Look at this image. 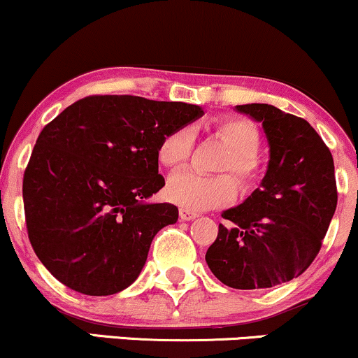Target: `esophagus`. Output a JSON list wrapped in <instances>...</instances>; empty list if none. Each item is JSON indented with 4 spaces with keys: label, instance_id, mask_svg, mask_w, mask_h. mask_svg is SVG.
Here are the masks:
<instances>
[{
    "label": "esophagus",
    "instance_id": "34e87169",
    "mask_svg": "<svg viewBox=\"0 0 358 358\" xmlns=\"http://www.w3.org/2000/svg\"><path fill=\"white\" fill-rule=\"evenodd\" d=\"M199 217V213L192 212V210H187V208H180V219L188 222V220H193Z\"/></svg>",
    "mask_w": 358,
    "mask_h": 358
}]
</instances>
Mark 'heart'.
<instances>
[{"instance_id": "heart-1", "label": "heart", "mask_w": 358, "mask_h": 358, "mask_svg": "<svg viewBox=\"0 0 358 358\" xmlns=\"http://www.w3.org/2000/svg\"><path fill=\"white\" fill-rule=\"evenodd\" d=\"M213 131L229 148V155L220 163L222 171H231L241 188L249 190L261 176L257 150L261 145L257 129L249 121L225 117L215 122ZM192 133L178 127L168 133L158 145V162L166 168L180 166L192 150ZM236 182L229 175H200L196 171H176L168 180L165 195L170 202L187 210H208L229 203L236 196Z\"/></svg>"}]
</instances>
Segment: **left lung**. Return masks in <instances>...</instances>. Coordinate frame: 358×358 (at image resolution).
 <instances>
[{
	"mask_svg": "<svg viewBox=\"0 0 358 358\" xmlns=\"http://www.w3.org/2000/svg\"><path fill=\"white\" fill-rule=\"evenodd\" d=\"M236 109L262 122L268 170L261 188L222 213L232 225H219L205 261L224 285L262 289L298 278L315 261L338 200L335 166L305 119L269 104Z\"/></svg>",
	"mask_w": 358,
	"mask_h": 358,
	"instance_id": "left-lung-1",
	"label": "left lung"
}]
</instances>
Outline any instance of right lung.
<instances>
[{
	"instance_id": "add662e5",
	"label": "right lung",
	"mask_w": 358,
	"mask_h": 358,
	"mask_svg": "<svg viewBox=\"0 0 358 358\" xmlns=\"http://www.w3.org/2000/svg\"><path fill=\"white\" fill-rule=\"evenodd\" d=\"M203 116L200 106L138 96H89L48 122L23 176L31 248L62 285L89 296L133 285L151 241L178 220L150 203L165 178L158 145Z\"/></svg>"
}]
</instances>
